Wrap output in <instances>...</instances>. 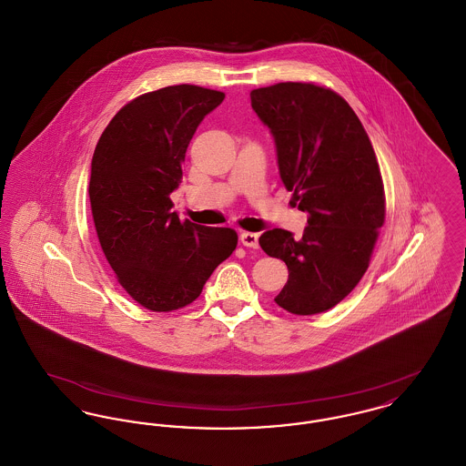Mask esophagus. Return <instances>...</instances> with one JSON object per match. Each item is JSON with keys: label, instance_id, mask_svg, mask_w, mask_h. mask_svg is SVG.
Segmentation results:
<instances>
[{"label": "esophagus", "instance_id": "obj_1", "mask_svg": "<svg viewBox=\"0 0 466 466\" xmlns=\"http://www.w3.org/2000/svg\"><path fill=\"white\" fill-rule=\"evenodd\" d=\"M239 239L246 248H253V249L258 248V234H255V232H243L239 236Z\"/></svg>", "mask_w": 466, "mask_h": 466}]
</instances>
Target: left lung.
<instances>
[{
    "mask_svg": "<svg viewBox=\"0 0 466 466\" xmlns=\"http://www.w3.org/2000/svg\"><path fill=\"white\" fill-rule=\"evenodd\" d=\"M249 97L274 136L287 190L309 213L302 238L272 228L258 239L268 257L289 267L274 300L299 316L332 309L369 268L386 217L376 152L353 108L333 90L281 82Z\"/></svg>",
    "mask_w": 466,
    "mask_h": 466,
    "instance_id": "1",
    "label": "left lung"
}]
</instances>
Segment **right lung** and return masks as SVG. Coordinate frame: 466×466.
Wrapping results in <instances>:
<instances>
[{
    "label": "right lung",
    "instance_id": "obj_1",
    "mask_svg": "<svg viewBox=\"0 0 466 466\" xmlns=\"http://www.w3.org/2000/svg\"><path fill=\"white\" fill-rule=\"evenodd\" d=\"M223 97L188 84L147 92L120 108L96 145L89 198L97 239L122 289L147 309L192 304L238 246L232 228L181 222L169 199L192 136Z\"/></svg>",
    "mask_w": 466,
    "mask_h": 466
}]
</instances>
